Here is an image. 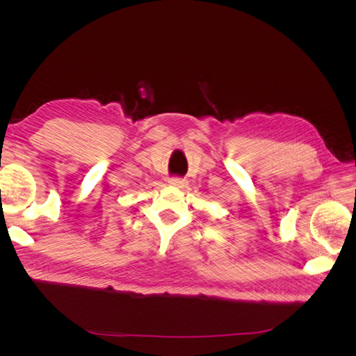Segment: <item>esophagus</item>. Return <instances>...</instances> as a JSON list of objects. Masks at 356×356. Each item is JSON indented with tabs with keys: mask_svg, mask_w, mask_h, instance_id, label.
Here are the masks:
<instances>
[{
	"mask_svg": "<svg viewBox=\"0 0 356 356\" xmlns=\"http://www.w3.org/2000/svg\"><path fill=\"white\" fill-rule=\"evenodd\" d=\"M169 184H170L172 187L182 188V187H186V186H187V179H184V178H179V177H174V178H170V179H169Z\"/></svg>",
	"mask_w": 356,
	"mask_h": 356,
	"instance_id": "34e87169",
	"label": "esophagus"
}]
</instances>
